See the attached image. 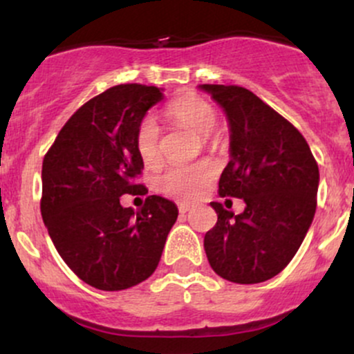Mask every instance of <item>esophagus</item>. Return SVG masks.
<instances>
[{"label": "esophagus", "instance_id": "obj_1", "mask_svg": "<svg viewBox=\"0 0 354 354\" xmlns=\"http://www.w3.org/2000/svg\"><path fill=\"white\" fill-rule=\"evenodd\" d=\"M178 209H180L181 214H185V213H188V211L191 209V206L188 205V203H180V205H178Z\"/></svg>", "mask_w": 354, "mask_h": 354}]
</instances>
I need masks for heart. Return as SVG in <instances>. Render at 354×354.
Instances as JSON below:
<instances>
[{
	"label": "heart",
	"instance_id": "obj_1",
	"mask_svg": "<svg viewBox=\"0 0 354 354\" xmlns=\"http://www.w3.org/2000/svg\"><path fill=\"white\" fill-rule=\"evenodd\" d=\"M166 115L173 124L200 135L205 148L214 146L211 133L218 124V115L208 101L198 96H183L174 100ZM136 153L146 168H154L161 161V129L154 118L145 116L136 126L135 133ZM216 176V166L208 160H201L189 166H171L154 178L158 193L178 201H193L205 191L206 186Z\"/></svg>",
	"mask_w": 354,
	"mask_h": 354
}]
</instances>
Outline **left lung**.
Listing matches in <instances>:
<instances>
[{"label": "left lung", "instance_id": "8db88e82", "mask_svg": "<svg viewBox=\"0 0 354 354\" xmlns=\"http://www.w3.org/2000/svg\"><path fill=\"white\" fill-rule=\"evenodd\" d=\"M225 109L231 160L219 196L241 198V214L211 203L216 225L205 234L214 273L239 284L281 273L301 246L316 211L319 171L310 146L286 118L250 89L203 84Z\"/></svg>", "mask_w": 354, "mask_h": 354}]
</instances>
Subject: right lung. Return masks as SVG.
I'll list each match as a JSON object with an SVG mask.
<instances>
[{
	"label": "right lung",
	"instance_id": "obj_1",
	"mask_svg": "<svg viewBox=\"0 0 354 354\" xmlns=\"http://www.w3.org/2000/svg\"><path fill=\"white\" fill-rule=\"evenodd\" d=\"M163 100L156 86L118 84L95 96L61 128L43 160L41 216L70 270L103 291L145 281L156 270L178 208L148 196L123 208L120 196L145 194L138 178L136 126Z\"/></svg>",
	"mask_w": 354,
	"mask_h": 354
}]
</instances>
